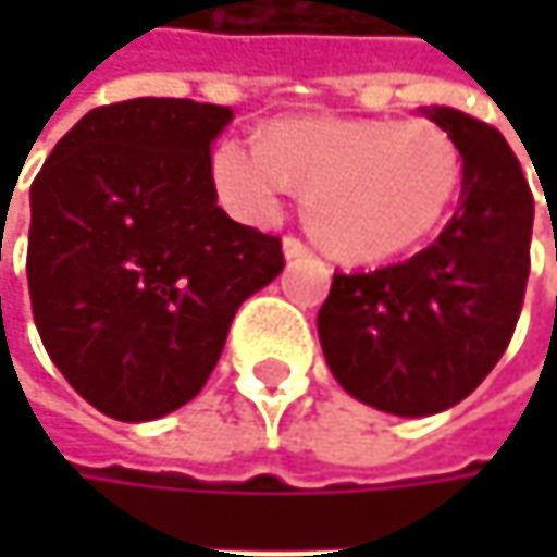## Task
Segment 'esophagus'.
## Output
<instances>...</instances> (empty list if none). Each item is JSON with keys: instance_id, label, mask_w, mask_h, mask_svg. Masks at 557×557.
Returning <instances> with one entry per match:
<instances>
[{"instance_id": "obj_1", "label": "esophagus", "mask_w": 557, "mask_h": 557, "mask_svg": "<svg viewBox=\"0 0 557 557\" xmlns=\"http://www.w3.org/2000/svg\"><path fill=\"white\" fill-rule=\"evenodd\" d=\"M283 255H286V261H296V258H309V255H312V248H309L302 238L286 235V238H283Z\"/></svg>"}]
</instances>
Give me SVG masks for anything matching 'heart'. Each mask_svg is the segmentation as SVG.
Masks as SVG:
<instances>
[{
  "label": "heart",
  "instance_id": "heart-1",
  "mask_svg": "<svg viewBox=\"0 0 557 557\" xmlns=\"http://www.w3.org/2000/svg\"><path fill=\"white\" fill-rule=\"evenodd\" d=\"M222 199L248 219L274 215L289 183L306 222L338 258L381 261L429 238L461 186V151L425 119H277L261 141L228 138L212 154Z\"/></svg>",
  "mask_w": 557,
  "mask_h": 557
}]
</instances>
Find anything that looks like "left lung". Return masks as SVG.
<instances>
[{"label": "left lung", "instance_id": "1", "mask_svg": "<svg viewBox=\"0 0 557 557\" xmlns=\"http://www.w3.org/2000/svg\"><path fill=\"white\" fill-rule=\"evenodd\" d=\"M461 151V199L438 238L403 264L332 277L319 342L335 381L393 416H432L497 368L525 296L532 189L494 125L422 109Z\"/></svg>", "mask_w": 557, "mask_h": 557}]
</instances>
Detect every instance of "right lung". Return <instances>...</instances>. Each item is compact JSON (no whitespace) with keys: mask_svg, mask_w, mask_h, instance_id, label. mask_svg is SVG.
Listing matches in <instances>:
<instances>
[{"mask_svg":"<svg viewBox=\"0 0 557 557\" xmlns=\"http://www.w3.org/2000/svg\"><path fill=\"white\" fill-rule=\"evenodd\" d=\"M232 109L125 99L86 112L32 183L28 293L66 384L122 422L206 387L238 306L283 245L215 206L212 141Z\"/></svg>","mask_w":557,"mask_h":557,"instance_id":"obj_1","label":"right lung"}]
</instances>
